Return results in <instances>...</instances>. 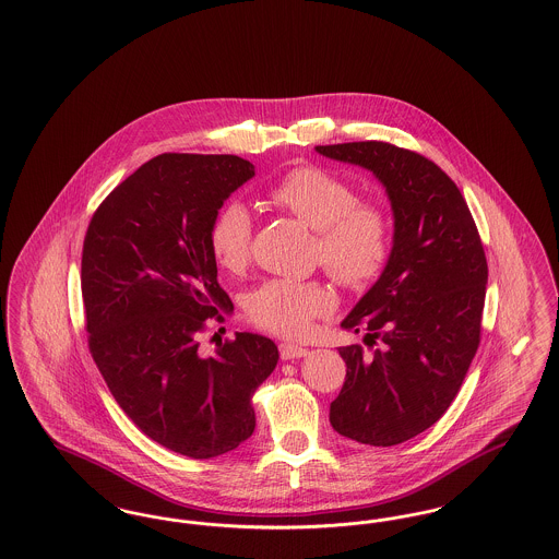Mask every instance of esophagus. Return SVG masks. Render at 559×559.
Instances as JSON below:
<instances>
[{"mask_svg": "<svg viewBox=\"0 0 559 559\" xmlns=\"http://www.w3.org/2000/svg\"><path fill=\"white\" fill-rule=\"evenodd\" d=\"M278 349H281V358H283V360H295V358H304V356H308V349H306V347L297 346V344H289V342L281 344Z\"/></svg>", "mask_w": 559, "mask_h": 559, "instance_id": "1", "label": "esophagus"}]
</instances>
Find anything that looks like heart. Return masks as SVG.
Segmentation results:
<instances>
[{
	"label": "heart",
	"instance_id": "1",
	"mask_svg": "<svg viewBox=\"0 0 559 559\" xmlns=\"http://www.w3.org/2000/svg\"><path fill=\"white\" fill-rule=\"evenodd\" d=\"M267 199L317 230L314 258L340 285L367 287L385 266L392 245L390 217L374 203H360L358 190L344 178L320 167H297L267 190ZM251 245L249 210L240 201L222 205L210 226L215 262L240 272L251 260ZM333 306L335 299L322 283L272 278L247 295L245 312L266 331L297 337Z\"/></svg>",
	"mask_w": 559,
	"mask_h": 559
}]
</instances>
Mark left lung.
<instances>
[{
	"label": "left lung",
	"instance_id": "8db88e82",
	"mask_svg": "<svg viewBox=\"0 0 559 559\" xmlns=\"http://www.w3.org/2000/svg\"><path fill=\"white\" fill-rule=\"evenodd\" d=\"M326 159L372 171L383 185L394 239L381 276L342 326L381 347H340L346 381L329 421L349 440L394 447L451 406L479 346L488 266L476 222L451 178L388 142L317 146Z\"/></svg>",
	"mask_w": 559,
	"mask_h": 559
}]
</instances>
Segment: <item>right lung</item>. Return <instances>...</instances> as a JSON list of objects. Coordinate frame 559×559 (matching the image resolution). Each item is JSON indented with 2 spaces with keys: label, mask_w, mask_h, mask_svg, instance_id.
<instances>
[{
  "label": "right lung",
  "mask_w": 559,
  "mask_h": 559,
  "mask_svg": "<svg viewBox=\"0 0 559 559\" xmlns=\"http://www.w3.org/2000/svg\"><path fill=\"white\" fill-rule=\"evenodd\" d=\"M253 176L237 155L165 153L108 194L83 240L94 362L133 424L190 459L235 451L253 433L251 399L278 362V347L258 333H237L213 356L199 347L207 319L230 308L210 226Z\"/></svg>",
  "instance_id": "obj_1"
}]
</instances>
